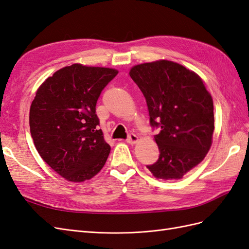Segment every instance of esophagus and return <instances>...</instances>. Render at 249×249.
I'll return each instance as SVG.
<instances>
[{
	"label": "esophagus",
	"mask_w": 249,
	"mask_h": 249,
	"mask_svg": "<svg viewBox=\"0 0 249 249\" xmlns=\"http://www.w3.org/2000/svg\"><path fill=\"white\" fill-rule=\"evenodd\" d=\"M138 140H139V138H138L137 135L130 134L129 137H127V139H126V142L130 143V144H135V143L138 142Z\"/></svg>",
	"instance_id": "34e87169"
}]
</instances>
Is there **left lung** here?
<instances>
[{
  "mask_svg": "<svg viewBox=\"0 0 249 249\" xmlns=\"http://www.w3.org/2000/svg\"><path fill=\"white\" fill-rule=\"evenodd\" d=\"M130 76L144 95L159 159L146 166L156 178L180 179L205 159L213 142L212 95L196 72L168 60L134 65Z\"/></svg>",
  "mask_w": 249,
  "mask_h": 249,
  "instance_id": "8db88e82",
  "label": "left lung"
}]
</instances>
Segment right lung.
Segmentation results:
<instances>
[{
    "mask_svg": "<svg viewBox=\"0 0 249 249\" xmlns=\"http://www.w3.org/2000/svg\"><path fill=\"white\" fill-rule=\"evenodd\" d=\"M118 73L109 67L74 63L38 87L30 107L34 145L49 166L73 183L92 178L111 147L104 139L95 106L102 90Z\"/></svg>",
    "mask_w": 249,
    "mask_h": 249,
    "instance_id": "right-lung-1",
    "label": "right lung"
}]
</instances>
